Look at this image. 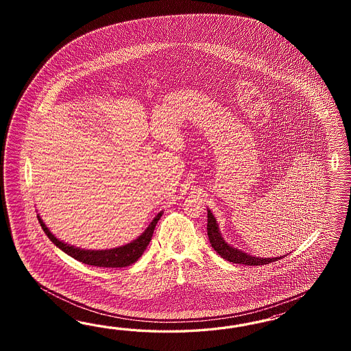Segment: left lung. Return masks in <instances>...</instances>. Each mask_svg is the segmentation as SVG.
Returning <instances> with one entry per match:
<instances>
[{"instance_id": "1", "label": "left lung", "mask_w": 351, "mask_h": 351, "mask_svg": "<svg viewBox=\"0 0 351 351\" xmlns=\"http://www.w3.org/2000/svg\"><path fill=\"white\" fill-rule=\"evenodd\" d=\"M207 234H208V239L210 243L213 245V250L221 256L225 260H228L229 263L234 264H243V265L257 266L265 265L269 263H274L276 260H280V257H256V256L248 255L243 251L234 248L230 245H228L225 242L220 229H219V223L216 221L215 216H213L211 210H207Z\"/></svg>"}]
</instances>
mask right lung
Returning <instances> with one entry per match:
<instances>
[{
  "mask_svg": "<svg viewBox=\"0 0 351 351\" xmlns=\"http://www.w3.org/2000/svg\"><path fill=\"white\" fill-rule=\"evenodd\" d=\"M162 213H158L152 220L148 228L141 233V235H138L135 241L130 242L128 245L110 248V250H84L80 247L64 243L49 230V228L45 225L40 215H37V217L43 226V232L49 237V239L66 255H69L87 265L100 266V267H125V266L136 263L143 255V252L147 250L149 242L152 241L154 228L158 223Z\"/></svg>",
  "mask_w": 351,
  "mask_h": 351,
  "instance_id": "1",
  "label": "right lung"
}]
</instances>
